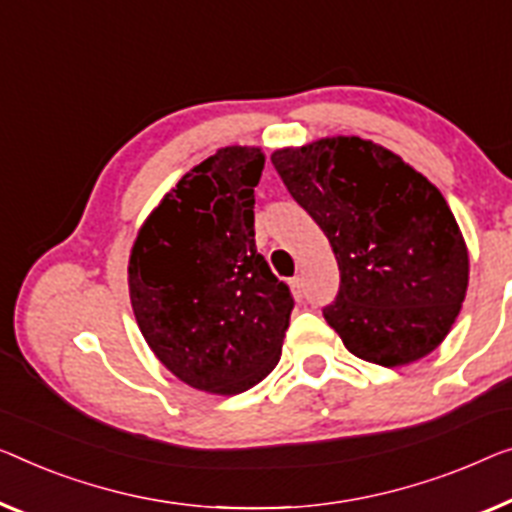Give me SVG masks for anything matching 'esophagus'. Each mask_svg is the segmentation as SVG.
<instances>
[{"mask_svg":"<svg viewBox=\"0 0 512 512\" xmlns=\"http://www.w3.org/2000/svg\"><path fill=\"white\" fill-rule=\"evenodd\" d=\"M289 287H292V292H294L296 299H303L305 287H303V278L301 276H294L292 280H289Z\"/></svg>","mask_w":512,"mask_h":512,"instance_id":"obj_1","label":"esophagus"}]
</instances>
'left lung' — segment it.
I'll return each instance as SVG.
<instances>
[{
	"label": "left lung",
	"mask_w": 512,
	"mask_h": 512,
	"mask_svg": "<svg viewBox=\"0 0 512 512\" xmlns=\"http://www.w3.org/2000/svg\"><path fill=\"white\" fill-rule=\"evenodd\" d=\"M289 195L329 239L340 269L324 319L363 361H418L451 331L469 255L444 195L400 156L361 137L273 151Z\"/></svg>",
	"instance_id": "1"
}]
</instances>
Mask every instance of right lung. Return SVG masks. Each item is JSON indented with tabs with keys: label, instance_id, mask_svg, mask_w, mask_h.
<instances>
[{
	"label": "right lung",
	"instance_id": "obj_1",
	"mask_svg": "<svg viewBox=\"0 0 512 512\" xmlns=\"http://www.w3.org/2000/svg\"><path fill=\"white\" fill-rule=\"evenodd\" d=\"M264 154L225 147L163 197L137 234L128 287L158 361L188 386L236 395L280 361L294 310L255 246Z\"/></svg>",
	"mask_w": 512,
	"mask_h": 512
}]
</instances>
